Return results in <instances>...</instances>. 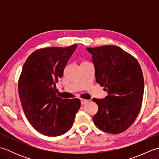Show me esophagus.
Here are the masks:
<instances>
[{
	"instance_id": "obj_1",
	"label": "esophagus",
	"mask_w": 159,
	"mask_h": 159,
	"mask_svg": "<svg viewBox=\"0 0 159 159\" xmlns=\"http://www.w3.org/2000/svg\"><path fill=\"white\" fill-rule=\"evenodd\" d=\"M88 101H89L88 100L81 98V99H80V103H81L82 105H84V104H87V102H88Z\"/></svg>"
}]
</instances>
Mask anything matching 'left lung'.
<instances>
[{"label": "left lung", "mask_w": 159, "mask_h": 159, "mask_svg": "<svg viewBox=\"0 0 159 159\" xmlns=\"http://www.w3.org/2000/svg\"><path fill=\"white\" fill-rule=\"evenodd\" d=\"M92 55L95 77L108 95L93 98L98 111L96 126L106 133L118 134L135 120L142 104L144 79L141 66L130 54L116 46L87 48Z\"/></svg>", "instance_id": "obj_1"}]
</instances>
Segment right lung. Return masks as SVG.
<instances>
[{"label": "right lung", "mask_w": 159, "mask_h": 159, "mask_svg": "<svg viewBox=\"0 0 159 159\" xmlns=\"http://www.w3.org/2000/svg\"><path fill=\"white\" fill-rule=\"evenodd\" d=\"M76 47L37 50L23 66L18 93L24 113L33 127L45 135L59 136L68 131L80 107L79 99H62L55 92V83Z\"/></svg>", "instance_id": "obj_1"}]
</instances>
